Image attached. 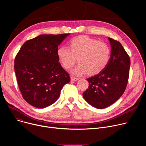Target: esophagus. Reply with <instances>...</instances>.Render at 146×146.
I'll return each mask as SVG.
<instances>
[{"label": "esophagus", "instance_id": "esophagus-1", "mask_svg": "<svg viewBox=\"0 0 146 146\" xmlns=\"http://www.w3.org/2000/svg\"><path fill=\"white\" fill-rule=\"evenodd\" d=\"M79 78H77V77H75L74 76H72L71 77V81H77L78 80Z\"/></svg>", "mask_w": 146, "mask_h": 146}]
</instances>
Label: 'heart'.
Listing matches in <instances>:
<instances>
[{"label": "heart", "instance_id": "1", "mask_svg": "<svg viewBox=\"0 0 146 146\" xmlns=\"http://www.w3.org/2000/svg\"><path fill=\"white\" fill-rule=\"evenodd\" d=\"M69 48L62 46L57 50V55L64 69L68 70L76 64L78 65L72 71L75 75L86 72L90 75L99 73L106 68L111 57L110 47L105 43L86 36L71 39Z\"/></svg>", "mask_w": 146, "mask_h": 146}]
</instances>
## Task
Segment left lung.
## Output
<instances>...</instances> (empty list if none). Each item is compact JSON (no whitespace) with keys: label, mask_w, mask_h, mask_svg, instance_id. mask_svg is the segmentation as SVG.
<instances>
[{"label":"left lung","mask_w":146,"mask_h":146,"mask_svg":"<svg viewBox=\"0 0 146 146\" xmlns=\"http://www.w3.org/2000/svg\"><path fill=\"white\" fill-rule=\"evenodd\" d=\"M111 57L106 68L87 78L88 89L83 92L84 99L97 109H105L116 102L126 89L131 65L130 58L119 41L109 37Z\"/></svg>","instance_id":"obj_1"}]
</instances>
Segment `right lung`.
I'll return each instance as SVG.
<instances>
[{"instance_id":"obj_1","label":"right lung","mask_w":146,"mask_h":146,"mask_svg":"<svg viewBox=\"0 0 146 146\" xmlns=\"http://www.w3.org/2000/svg\"><path fill=\"white\" fill-rule=\"evenodd\" d=\"M69 35H41L28 40L17 53L14 70L23 98L43 109L59 98L64 86L70 81L57 55L58 46Z\"/></svg>"}]
</instances>
